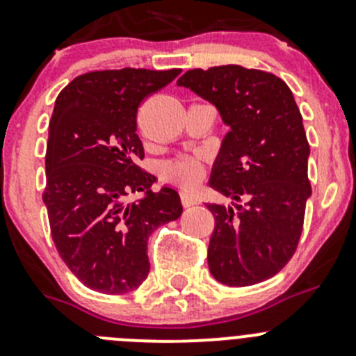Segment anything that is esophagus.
Returning <instances> with one entry per match:
<instances>
[{"instance_id":"obj_1","label":"esophagus","mask_w":356,"mask_h":356,"mask_svg":"<svg viewBox=\"0 0 356 356\" xmlns=\"http://www.w3.org/2000/svg\"><path fill=\"white\" fill-rule=\"evenodd\" d=\"M180 197H181V204H184L185 208L194 207V204L200 203V200H197V195H195L192 191H181L180 192Z\"/></svg>"}]
</instances>
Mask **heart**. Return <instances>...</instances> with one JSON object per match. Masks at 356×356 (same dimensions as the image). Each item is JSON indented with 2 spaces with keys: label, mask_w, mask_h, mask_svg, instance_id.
<instances>
[{
  "label": "heart",
  "mask_w": 356,
  "mask_h": 356,
  "mask_svg": "<svg viewBox=\"0 0 356 356\" xmlns=\"http://www.w3.org/2000/svg\"><path fill=\"white\" fill-rule=\"evenodd\" d=\"M203 162L197 156H180L165 165V175L181 184H194L203 176Z\"/></svg>",
  "instance_id": "heart-1"
}]
</instances>
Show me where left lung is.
I'll return each mask as SVG.
<instances>
[{"mask_svg": "<svg viewBox=\"0 0 356 356\" xmlns=\"http://www.w3.org/2000/svg\"><path fill=\"white\" fill-rule=\"evenodd\" d=\"M178 86L217 107L229 127L208 181L231 200L207 204L215 217L211 275L234 288L263 282L295 254L311 197V148L298 106L284 81L240 65L188 70Z\"/></svg>", "mask_w": 356, "mask_h": 356, "instance_id": "obj_1", "label": "left lung"}]
</instances>
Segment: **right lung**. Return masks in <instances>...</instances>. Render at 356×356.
<instances>
[{"label": "right lung", "mask_w": 356, "mask_h": 356, "mask_svg": "<svg viewBox=\"0 0 356 356\" xmlns=\"http://www.w3.org/2000/svg\"><path fill=\"white\" fill-rule=\"evenodd\" d=\"M178 74L180 68L88 72L54 104L42 197L61 259L90 289H138L149 272V234L184 211L175 188L152 192L156 178L138 165L145 149L136 132L139 104ZM134 191L143 197L127 204Z\"/></svg>", "instance_id": "right-lung-1"}]
</instances>
